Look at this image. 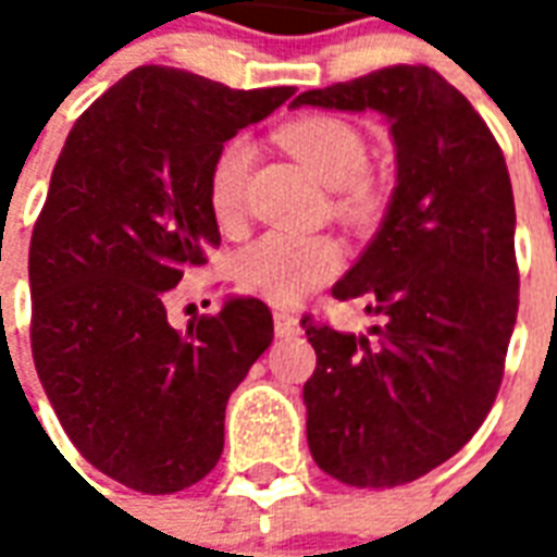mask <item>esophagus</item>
I'll return each mask as SVG.
<instances>
[{"mask_svg":"<svg viewBox=\"0 0 557 557\" xmlns=\"http://www.w3.org/2000/svg\"><path fill=\"white\" fill-rule=\"evenodd\" d=\"M274 331H277V337H295L301 325H298V315L289 313V310H277L274 313Z\"/></svg>","mask_w":557,"mask_h":557,"instance_id":"1","label":"esophagus"}]
</instances>
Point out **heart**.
Returning a JSON list of instances; mask_svg holds the SVG:
<instances>
[{"instance_id":"1","label":"heart","mask_w":557,"mask_h":557,"mask_svg":"<svg viewBox=\"0 0 557 557\" xmlns=\"http://www.w3.org/2000/svg\"><path fill=\"white\" fill-rule=\"evenodd\" d=\"M277 139L322 182L339 187L337 208L343 214L367 218L379 208V187L363 175L367 143L351 122L339 115H304L277 127ZM250 166L253 146L244 137L230 139L211 163L208 208L220 226H235L242 220ZM343 259L346 250L334 235L271 230L232 256V280L244 295L289 307L334 277Z\"/></svg>"}]
</instances>
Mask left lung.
<instances>
[{
	"label": "left lung",
	"instance_id": "1",
	"mask_svg": "<svg viewBox=\"0 0 557 557\" xmlns=\"http://www.w3.org/2000/svg\"><path fill=\"white\" fill-rule=\"evenodd\" d=\"M304 103L375 110L397 146L382 230L331 289L379 325L346 334L301 319L315 349L307 442L315 466L349 486H403L447 462L502 387L519 310L513 187L486 122L426 65L304 91Z\"/></svg>",
	"mask_w": 557,
	"mask_h": 557
}]
</instances>
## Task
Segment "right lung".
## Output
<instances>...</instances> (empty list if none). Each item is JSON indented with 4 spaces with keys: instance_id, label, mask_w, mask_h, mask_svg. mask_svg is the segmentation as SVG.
Returning a JSON list of instances; mask_svg holds the SVG:
<instances>
[{
    "instance_id": "add662e5",
    "label": "right lung",
    "mask_w": 557,
    "mask_h": 557,
    "mask_svg": "<svg viewBox=\"0 0 557 557\" xmlns=\"http://www.w3.org/2000/svg\"><path fill=\"white\" fill-rule=\"evenodd\" d=\"M295 95L143 65L79 115L29 244L32 358L67 438L146 495L202 480L226 399L274 339L259 298L178 331L166 292L220 244L208 172L226 139Z\"/></svg>"
}]
</instances>
